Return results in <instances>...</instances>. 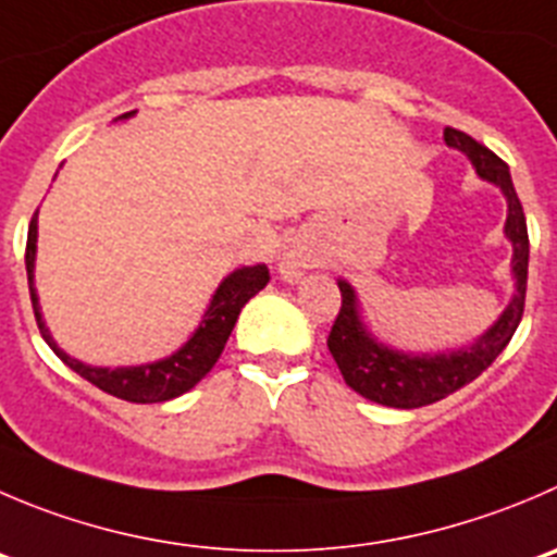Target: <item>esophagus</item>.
<instances>
[{"instance_id":"1","label":"esophagus","mask_w":557,"mask_h":557,"mask_svg":"<svg viewBox=\"0 0 557 557\" xmlns=\"http://www.w3.org/2000/svg\"><path fill=\"white\" fill-rule=\"evenodd\" d=\"M306 259L300 257V253H287V257L282 259V264H278V273L284 275V282H298L300 275L306 273Z\"/></svg>"}]
</instances>
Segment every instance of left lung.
Here are the masks:
<instances>
[{"mask_svg":"<svg viewBox=\"0 0 557 557\" xmlns=\"http://www.w3.org/2000/svg\"><path fill=\"white\" fill-rule=\"evenodd\" d=\"M443 139H446L448 147L465 152L473 163L475 174L486 183L497 185L506 196L508 213L503 232H506L513 248V295L506 309L500 311V317L468 347L451 349V352H405V349L380 342L369 331L361 314V300L355 295L352 284L338 278L336 284L342 289V309H338L331 336H327V349H331L333 361H336L344 383L355 394H361L369 401H377V405L399 407V410L432 405V401L446 399L448 394L459 391L462 385L473 383L506 349L513 331L520 325L522 311H525L528 253H531V246H528L525 213H522L520 196L513 190L511 172L495 152L486 150L484 145L470 139L462 131L446 128Z\"/></svg>","mask_w":557,"mask_h":557,"instance_id":"1","label":"left lung"}]
</instances>
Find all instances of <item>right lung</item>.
<instances>
[{
  "mask_svg": "<svg viewBox=\"0 0 557 557\" xmlns=\"http://www.w3.org/2000/svg\"><path fill=\"white\" fill-rule=\"evenodd\" d=\"M136 111H125L123 116L116 120H131ZM35 257H37V213L32 215L29 235H26V278H29V298L32 309H35V320L44 338L49 342V347L54 349L57 358H60L65 367H71L73 372L82 374L84 380H89L92 385H98L106 394L116 396V399L136 401V405H156V401H169L174 396L185 394V391L194 388L210 369L215 367V361L224 352V344L230 338L232 327H235L240 309L259 293L264 289V284L270 282V273L264 264H246V268H237L226 275L224 282L219 284V289L210 298L208 311L202 314V322L190 333L188 342L177 349V352L166 355L161 361L139 363V367H89V363L71 358L60 344L54 342V336L49 333L44 322V311H40V300H37L35 289Z\"/></svg>",
  "mask_w": 557,
  "mask_h": 557,
  "instance_id": "obj_1",
  "label": "right lung"
}]
</instances>
